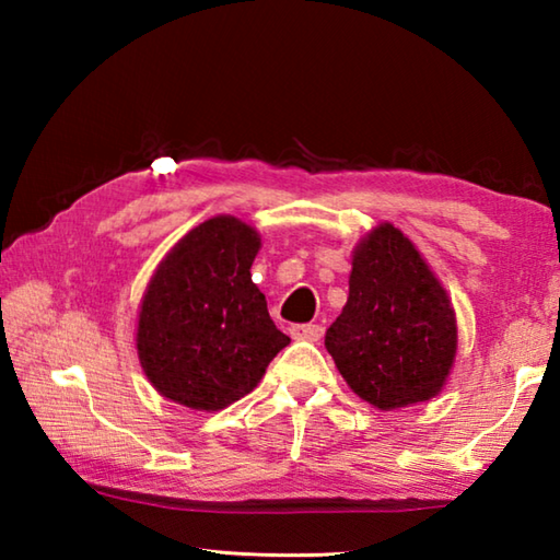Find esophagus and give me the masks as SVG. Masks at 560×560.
<instances>
[{"mask_svg":"<svg viewBox=\"0 0 560 560\" xmlns=\"http://www.w3.org/2000/svg\"><path fill=\"white\" fill-rule=\"evenodd\" d=\"M291 336L293 338H301V340H311V343H316L324 336V326L318 324H303V326H293L291 328Z\"/></svg>","mask_w":560,"mask_h":560,"instance_id":"obj_1","label":"esophagus"}]
</instances>
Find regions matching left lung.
Returning <instances> with one entry per match:
<instances>
[{
	"label": "left lung",
	"mask_w": 560,
	"mask_h": 560,
	"mask_svg": "<svg viewBox=\"0 0 560 560\" xmlns=\"http://www.w3.org/2000/svg\"><path fill=\"white\" fill-rule=\"evenodd\" d=\"M326 348L350 390L377 410L432 400L447 385L457 358L452 299L395 224L373 226L353 249L348 301Z\"/></svg>",
	"instance_id": "left-lung-1"
}]
</instances>
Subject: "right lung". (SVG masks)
<instances>
[{
    "instance_id": "1",
    "label": "right lung",
    "mask_w": 560,
    "mask_h": 560,
    "mask_svg": "<svg viewBox=\"0 0 560 560\" xmlns=\"http://www.w3.org/2000/svg\"><path fill=\"white\" fill-rule=\"evenodd\" d=\"M259 249L252 224L217 214L158 264L140 301L136 348L150 385L167 400L224 410L252 393L289 346L252 281Z\"/></svg>"
}]
</instances>
